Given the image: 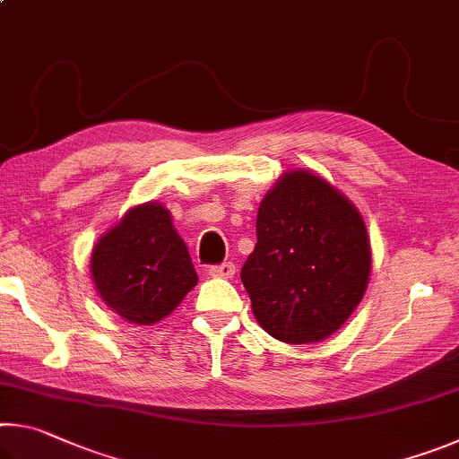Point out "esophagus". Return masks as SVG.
Listing matches in <instances>:
<instances>
[{
  "label": "esophagus",
  "mask_w": 459,
  "mask_h": 459,
  "mask_svg": "<svg viewBox=\"0 0 459 459\" xmlns=\"http://www.w3.org/2000/svg\"><path fill=\"white\" fill-rule=\"evenodd\" d=\"M235 265H232L230 261L227 263H221V265H212L208 267V273H211L212 277H221V279H230L232 275H235Z\"/></svg>",
  "instance_id": "esophagus-1"
}]
</instances>
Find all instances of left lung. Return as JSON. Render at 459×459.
<instances>
[{"instance_id": "1", "label": "left lung", "mask_w": 459, "mask_h": 459, "mask_svg": "<svg viewBox=\"0 0 459 459\" xmlns=\"http://www.w3.org/2000/svg\"><path fill=\"white\" fill-rule=\"evenodd\" d=\"M368 273L367 227L320 176L285 174L263 198L240 281L271 336L287 344L328 338L360 304Z\"/></svg>"}]
</instances>
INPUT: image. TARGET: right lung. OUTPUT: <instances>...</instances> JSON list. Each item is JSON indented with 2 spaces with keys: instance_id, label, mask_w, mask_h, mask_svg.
<instances>
[{
  "instance_id": "right-lung-1",
  "label": "right lung",
  "mask_w": 459,
  "mask_h": 459,
  "mask_svg": "<svg viewBox=\"0 0 459 459\" xmlns=\"http://www.w3.org/2000/svg\"><path fill=\"white\" fill-rule=\"evenodd\" d=\"M92 281L121 317L150 325L172 314L198 281L184 240L161 204L137 206L92 248Z\"/></svg>"
}]
</instances>
